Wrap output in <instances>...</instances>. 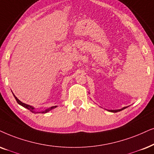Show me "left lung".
I'll use <instances>...</instances> for the list:
<instances>
[{
    "label": "left lung",
    "instance_id": "1",
    "mask_svg": "<svg viewBox=\"0 0 154 154\" xmlns=\"http://www.w3.org/2000/svg\"><path fill=\"white\" fill-rule=\"evenodd\" d=\"M125 108H127V107H124L123 108L119 109H107V110L109 111V112H117L123 110V109H125Z\"/></svg>",
    "mask_w": 154,
    "mask_h": 154
}]
</instances>
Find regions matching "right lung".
<instances>
[{
    "label": "right lung",
    "instance_id": "right-lung-1",
    "mask_svg": "<svg viewBox=\"0 0 154 154\" xmlns=\"http://www.w3.org/2000/svg\"><path fill=\"white\" fill-rule=\"evenodd\" d=\"M13 96L15 97V100H16V101H17V103H18L19 105H20L21 106H23V107H25V108L28 109L29 111H31L32 112H34V113H40V112H42V113H47V112H49L50 110H51V109H54V108H56V107H57V106H52V107H49V108L46 109L45 110H44V111L37 112V111H35V107H34L31 106V105H27V104H25V103H23V102H21V101L20 100H19L18 98H17V97H16L15 95H14V94H13Z\"/></svg>",
    "mask_w": 154,
    "mask_h": 154
}]
</instances>
